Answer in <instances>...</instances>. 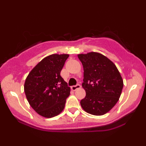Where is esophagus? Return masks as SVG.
Segmentation results:
<instances>
[{
    "label": "esophagus",
    "mask_w": 146,
    "mask_h": 146,
    "mask_svg": "<svg viewBox=\"0 0 146 146\" xmlns=\"http://www.w3.org/2000/svg\"><path fill=\"white\" fill-rule=\"evenodd\" d=\"M81 88V86H80V84H77V85H75V86H72L71 87V90H76L77 89H78V88Z\"/></svg>",
    "instance_id": "1"
}]
</instances>
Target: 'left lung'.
<instances>
[{
    "instance_id": "8db88e82",
    "label": "left lung",
    "mask_w": 146,
    "mask_h": 146,
    "mask_svg": "<svg viewBox=\"0 0 146 146\" xmlns=\"http://www.w3.org/2000/svg\"><path fill=\"white\" fill-rule=\"evenodd\" d=\"M84 68L82 87L86 97L80 104L86 113L103 115L110 111L118 102L123 82L113 62L96 52L79 54Z\"/></svg>"
}]
</instances>
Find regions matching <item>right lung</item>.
Segmentation results:
<instances>
[{"mask_svg":"<svg viewBox=\"0 0 146 146\" xmlns=\"http://www.w3.org/2000/svg\"><path fill=\"white\" fill-rule=\"evenodd\" d=\"M68 54H52L42 60L27 77L24 90L30 106L41 116L51 118L64 108L70 87L60 75Z\"/></svg>","mask_w":146,"mask_h":146,"instance_id":"obj_1","label":"right lung"}]
</instances>
